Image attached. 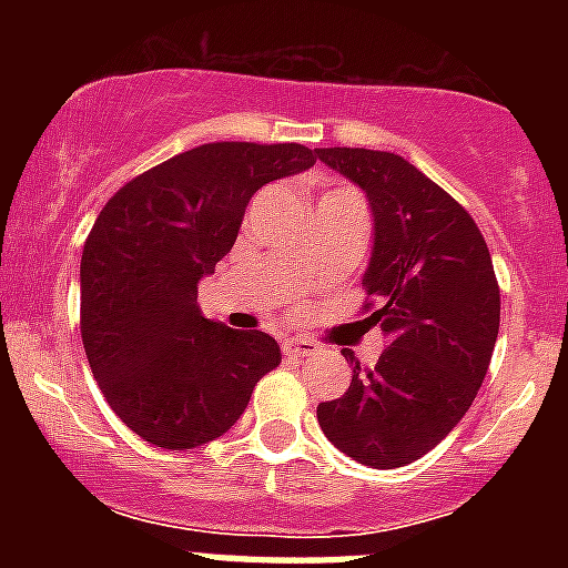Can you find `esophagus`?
<instances>
[{"label": "esophagus", "instance_id": "esophagus-1", "mask_svg": "<svg viewBox=\"0 0 568 568\" xmlns=\"http://www.w3.org/2000/svg\"><path fill=\"white\" fill-rule=\"evenodd\" d=\"M284 353L293 355V358H307V355L318 353V346H315L313 341L293 338V341H287V344H284Z\"/></svg>", "mask_w": 568, "mask_h": 568}]
</instances>
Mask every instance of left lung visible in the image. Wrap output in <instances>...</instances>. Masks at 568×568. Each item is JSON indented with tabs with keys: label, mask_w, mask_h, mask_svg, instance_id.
Listing matches in <instances>:
<instances>
[{
	"label": "left lung",
	"mask_w": 568,
	"mask_h": 568,
	"mask_svg": "<svg viewBox=\"0 0 568 568\" xmlns=\"http://www.w3.org/2000/svg\"><path fill=\"white\" fill-rule=\"evenodd\" d=\"M321 162L358 184L373 213L364 290L378 301L369 324L389 338L353 384L318 404V424L341 453L395 469L453 433L478 395L500 327V290L471 215L404 155L321 148Z\"/></svg>",
	"instance_id": "obj_1"
}]
</instances>
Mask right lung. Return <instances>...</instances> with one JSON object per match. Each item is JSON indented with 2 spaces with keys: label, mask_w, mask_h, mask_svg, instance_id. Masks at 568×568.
Here are the masks:
<instances>
[{
  "label": "right lung",
  "mask_w": 568,
  "mask_h": 568,
  "mask_svg": "<svg viewBox=\"0 0 568 568\" xmlns=\"http://www.w3.org/2000/svg\"><path fill=\"white\" fill-rule=\"evenodd\" d=\"M313 164L304 144H202L102 207L82 253V341L110 409L139 438L162 449L219 438L281 364L273 335L204 318L199 281L233 250L255 190Z\"/></svg>",
  "instance_id": "1"
}]
</instances>
